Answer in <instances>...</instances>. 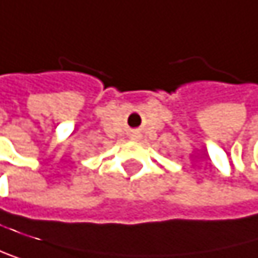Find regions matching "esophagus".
<instances>
[{
  "label": "esophagus",
  "mask_w": 258,
  "mask_h": 258,
  "mask_svg": "<svg viewBox=\"0 0 258 258\" xmlns=\"http://www.w3.org/2000/svg\"><path fill=\"white\" fill-rule=\"evenodd\" d=\"M133 138H136V135H133Z\"/></svg>",
  "instance_id": "34e87169"
}]
</instances>
